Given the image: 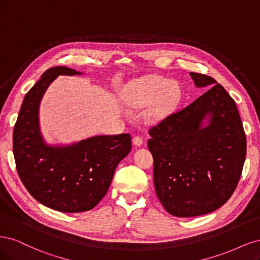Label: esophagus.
<instances>
[{"mask_svg": "<svg viewBox=\"0 0 260 260\" xmlns=\"http://www.w3.org/2000/svg\"><path fill=\"white\" fill-rule=\"evenodd\" d=\"M132 142H133V144H135L136 146H141V145L143 144V140H142V138H141V137L136 136V137H133Z\"/></svg>", "mask_w": 260, "mask_h": 260, "instance_id": "esophagus-1", "label": "esophagus"}]
</instances>
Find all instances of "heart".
I'll return each mask as SVG.
<instances>
[{"mask_svg": "<svg viewBox=\"0 0 260 260\" xmlns=\"http://www.w3.org/2000/svg\"><path fill=\"white\" fill-rule=\"evenodd\" d=\"M129 102L137 107L152 104L145 112L148 121H158L168 116L181 99V88L177 81L160 76H147L128 90Z\"/></svg>", "mask_w": 260, "mask_h": 260, "instance_id": "b5f03b06", "label": "heart"}]
</instances>
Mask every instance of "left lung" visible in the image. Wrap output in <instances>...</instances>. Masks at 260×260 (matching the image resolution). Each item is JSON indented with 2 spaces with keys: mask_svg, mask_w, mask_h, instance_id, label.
Listing matches in <instances>:
<instances>
[{
  "mask_svg": "<svg viewBox=\"0 0 260 260\" xmlns=\"http://www.w3.org/2000/svg\"><path fill=\"white\" fill-rule=\"evenodd\" d=\"M196 88H209L190 105L149 129L157 198L170 215L202 216L231 198L246 156L238 107L214 78L190 73Z\"/></svg>",
  "mask_w": 260,
  "mask_h": 260,
  "instance_id": "8db88e82",
  "label": "left lung"
}]
</instances>
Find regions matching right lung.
<instances>
[{"instance_id":"right-lung-1","label":"right lung","mask_w":260,"mask_h":260,"mask_svg":"<svg viewBox=\"0 0 260 260\" xmlns=\"http://www.w3.org/2000/svg\"><path fill=\"white\" fill-rule=\"evenodd\" d=\"M83 73L66 66L46 70L26 94L13 133L17 172L27 191L42 205L61 212L95 207L112 183L115 170L131 151L129 133L95 136L70 144H50L40 128V104L58 76Z\"/></svg>"}]
</instances>
